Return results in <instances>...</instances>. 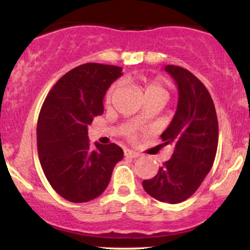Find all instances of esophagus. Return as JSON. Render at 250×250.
I'll use <instances>...</instances> for the list:
<instances>
[{
	"instance_id": "34e87169",
	"label": "esophagus",
	"mask_w": 250,
	"mask_h": 250,
	"mask_svg": "<svg viewBox=\"0 0 250 250\" xmlns=\"http://www.w3.org/2000/svg\"><path fill=\"white\" fill-rule=\"evenodd\" d=\"M125 155L127 157H131V159H136V157L141 156V154L135 150H131V149H125Z\"/></svg>"
}]
</instances>
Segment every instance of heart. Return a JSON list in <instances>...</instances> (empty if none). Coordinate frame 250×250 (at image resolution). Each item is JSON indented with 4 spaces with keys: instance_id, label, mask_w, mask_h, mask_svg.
Wrapping results in <instances>:
<instances>
[{
    "instance_id": "b5f03b06",
    "label": "heart",
    "mask_w": 250,
    "mask_h": 250,
    "mask_svg": "<svg viewBox=\"0 0 250 250\" xmlns=\"http://www.w3.org/2000/svg\"><path fill=\"white\" fill-rule=\"evenodd\" d=\"M139 82L142 84L143 91H145V97L146 96H150V95H163L167 97L168 93H167V89L165 88L163 83L161 80H148L146 77H140ZM120 87V82H115L114 84H111V87L108 89L107 91V95H105V102L109 103L113 99L114 94L116 93L117 89ZM130 134H133L131 131Z\"/></svg>"
}]
</instances>
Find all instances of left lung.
Masks as SVG:
<instances>
[{
	"instance_id": "left-lung-1",
	"label": "left lung",
	"mask_w": 250,
	"mask_h": 250,
	"mask_svg": "<svg viewBox=\"0 0 250 250\" xmlns=\"http://www.w3.org/2000/svg\"><path fill=\"white\" fill-rule=\"evenodd\" d=\"M165 70L179 91L176 113L163 131L165 145H173V156L143 188L154 199L171 205L190 197L213 166L219 142V125L210 94L190 71L168 64Z\"/></svg>"
}]
</instances>
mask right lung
<instances>
[{
	"label": "right lung",
	"instance_id": "right-lung-1",
	"mask_svg": "<svg viewBox=\"0 0 250 250\" xmlns=\"http://www.w3.org/2000/svg\"><path fill=\"white\" fill-rule=\"evenodd\" d=\"M121 71L116 65L81 64L63 75L43 102L37 121L39 159L54 190L70 202L100 196L123 159L115 143L96 142L93 149L88 140V125L103 113L105 93Z\"/></svg>",
	"mask_w": 250,
	"mask_h": 250
}]
</instances>
